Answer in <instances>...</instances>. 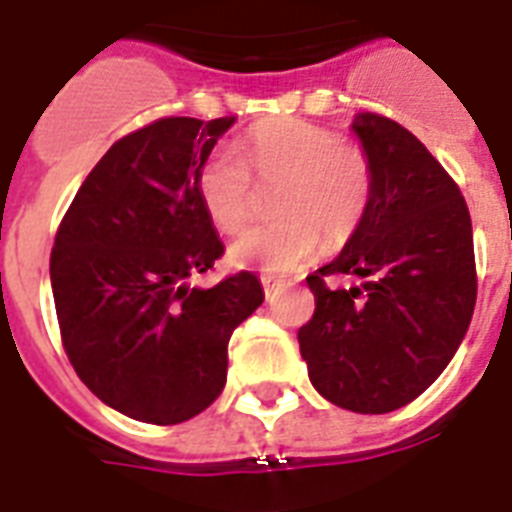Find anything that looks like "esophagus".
I'll return each mask as SVG.
<instances>
[{"mask_svg":"<svg viewBox=\"0 0 512 512\" xmlns=\"http://www.w3.org/2000/svg\"><path fill=\"white\" fill-rule=\"evenodd\" d=\"M260 282H263V290H265V298H271L273 292L282 287V279H276V276H260Z\"/></svg>","mask_w":512,"mask_h":512,"instance_id":"esophagus-1","label":"esophagus"}]
</instances>
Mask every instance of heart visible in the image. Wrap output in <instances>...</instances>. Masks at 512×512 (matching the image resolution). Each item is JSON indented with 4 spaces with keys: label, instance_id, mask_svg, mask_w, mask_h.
<instances>
[{
    "label": "heart",
    "instance_id": "1",
    "mask_svg": "<svg viewBox=\"0 0 512 512\" xmlns=\"http://www.w3.org/2000/svg\"><path fill=\"white\" fill-rule=\"evenodd\" d=\"M239 152L220 144L209 150L195 190L209 220L236 233L252 220L257 187L276 193V220L249 228L228 249L230 263L287 273L303 268L327 241L341 247L368 220L376 198V166L370 152L338 131L308 120H282L244 136Z\"/></svg>",
    "mask_w": 512,
    "mask_h": 512
}]
</instances>
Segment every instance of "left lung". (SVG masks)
I'll return each instance as SVG.
<instances>
[{
  "instance_id": "8db88e82",
  "label": "left lung",
  "mask_w": 512,
  "mask_h": 512,
  "mask_svg": "<svg viewBox=\"0 0 512 512\" xmlns=\"http://www.w3.org/2000/svg\"><path fill=\"white\" fill-rule=\"evenodd\" d=\"M354 131L376 166L368 220L333 263L306 276L314 317L298 330L311 384L354 413L413 403L446 370L473 319V222L462 190L395 120L362 112ZM362 288L330 291V275Z\"/></svg>"
}]
</instances>
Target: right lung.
<instances>
[{"label": "right lung", "mask_w": 512, "mask_h": 512, "mask_svg": "<svg viewBox=\"0 0 512 512\" xmlns=\"http://www.w3.org/2000/svg\"><path fill=\"white\" fill-rule=\"evenodd\" d=\"M233 117H161L117 139L58 225L50 284L72 368L109 408L179 424L220 397L233 330L263 303L255 273H206L225 247L195 171Z\"/></svg>", "instance_id": "1"}]
</instances>
